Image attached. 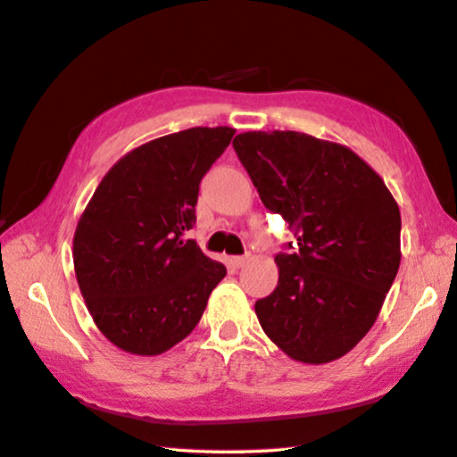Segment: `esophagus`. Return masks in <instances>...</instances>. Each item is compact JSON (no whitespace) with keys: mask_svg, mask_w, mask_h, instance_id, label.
<instances>
[{"mask_svg":"<svg viewBox=\"0 0 457 457\" xmlns=\"http://www.w3.org/2000/svg\"><path fill=\"white\" fill-rule=\"evenodd\" d=\"M249 257H251V254L246 253V254H237V257H230L228 261H230V265H233V267H237V269H238V267H243L246 261H249Z\"/></svg>","mask_w":457,"mask_h":457,"instance_id":"obj_1","label":"esophagus"}]
</instances>
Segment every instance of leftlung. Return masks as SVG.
I'll use <instances>...</instances> for the list:
<instances>
[{"instance_id": "left-lung-1", "label": "left lung", "mask_w": 457, "mask_h": 457, "mask_svg": "<svg viewBox=\"0 0 457 457\" xmlns=\"http://www.w3.org/2000/svg\"><path fill=\"white\" fill-rule=\"evenodd\" d=\"M238 160L297 243L275 261L278 283L254 311L265 333L303 363L353 349L395 281L402 216L379 174L355 152L301 132H245Z\"/></svg>"}]
</instances>
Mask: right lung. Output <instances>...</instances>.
Segmentation results:
<instances>
[{
	"mask_svg": "<svg viewBox=\"0 0 457 457\" xmlns=\"http://www.w3.org/2000/svg\"><path fill=\"white\" fill-rule=\"evenodd\" d=\"M235 128H188L142 144L110 168L74 235L87 311L116 347L164 353L195 329L227 269L188 230L203 176Z\"/></svg>",
	"mask_w": 457,
	"mask_h": 457,
	"instance_id": "right-lung-1",
	"label": "right lung"
}]
</instances>
